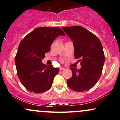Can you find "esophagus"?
<instances>
[{"mask_svg":"<svg viewBox=\"0 0 120 120\" xmlns=\"http://www.w3.org/2000/svg\"><path fill=\"white\" fill-rule=\"evenodd\" d=\"M59 70H61V71H63V70H65V68H64L62 67H59Z\"/></svg>","mask_w":120,"mask_h":120,"instance_id":"34e87169","label":"esophagus"}]
</instances>
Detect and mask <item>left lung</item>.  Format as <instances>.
I'll return each instance as SVG.
<instances>
[{
	"instance_id": "1",
	"label": "left lung",
	"mask_w": 120,
	"mask_h": 120,
	"mask_svg": "<svg viewBox=\"0 0 120 120\" xmlns=\"http://www.w3.org/2000/svg\"><path fill=\"white\" fill-rule=\"evenodd\" d=\"M72 39L75 59L81 61V68L71 67L72 75L67 83L70 89L77 92L89 90L95 86L101 76L105 63L102 45L96 35L80 26L63 27Z\"/></svg>"
}]
</instances>
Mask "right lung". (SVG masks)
Returning <instances> with one entry per match:
<instances>
[{
  "label": "right lung",
  "mask_w": 120,
  "mask_h": 120,
  "mask_svg": "<svg viewBox=\"0 0 120 120\" xmlns=\"http://www.w3.org/2000/svg\"><path fill=\"white\" fill-rule=\"evenodd\" d=\"M65 36L58 27H39L26 35L20 42L15 58L18 77L28 90L39 94L51 88L59 68L42 62L56 38Z\"/></svg>",
  "instance_id": "right-lung-1"
}]
</instances>
